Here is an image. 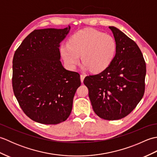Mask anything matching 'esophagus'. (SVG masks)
I'll return each instance as SVG.
<instances>
[{
	"mask_svg": "<svg viewBox=\"0 0 157 157\" xmlns=\"http://www.w3.org/2000/svg\"><path fill=\"white\" fill-rule=\"evenodd\" d=\"M84 78H85V75H84V74H81V75H80V79H81V82H84Z\"/></svg>",
	"mask_w": 157,
	"mask_h": 157,
	"instance_id": "obj_1",
	"label": "esophagus"
}]
</instances>
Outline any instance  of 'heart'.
Instances as JSON below:
<instances>
[{"mask_svg":"<svg viewBox=\"0 0 157 157\" xmlns=\"http://www.w3.org/2000/svg\"><path fill=\"white\" fill-rule=\"evenodd\" d=\"M116 51V42L111 36L92 29L76 32L69 38L68 44L61 46L62 57L68 67L75 68L81 56L84 68L94 73L107 68Z\"/></svg>","mask_w":157,"mask_h":157,"instance_id":"heart-1","label":"heart"}]
</instances>
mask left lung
Returning <instances> with one entry per match:
<instances>
[{
	"instance_id": "1",
	"label": "left lung",
	"mask_w": 157,
	"mask_h": 157,
	"mask_svg": "<svg viewBox=\"0 0 157 157\" xmlns=\"http://www.w3.org/2000/svg\"><path fill=\"white\" fill-rule=\"evenodd\" d=\"M109 29L116 42L115 57L101 73L86 76L84 83L96 114L106 120H117L129 115L142 98L146 69L136 43L117 28Z\"/></svg>"
}]
</instances>
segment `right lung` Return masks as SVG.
I'll use <instances>...</instances> for the list:
<instances>
[{
    "instance_id": "add662e5",
    "label": "right lung",
    "mask_w": 157,
    "mask_h": 157,
    "mask_svg": "<svg viewBox=\"0 0 157 157\" xmlns=\"http://www.w3.org/2000/svg\"><path fill=\"white\" fill-rule=\"evenodd\" d=\"M69 29H35L13 56V92L23 111L36 122L58 124L71 112L80 75L63 67L59 48Z\"/></svg>"
}]
</instances>
